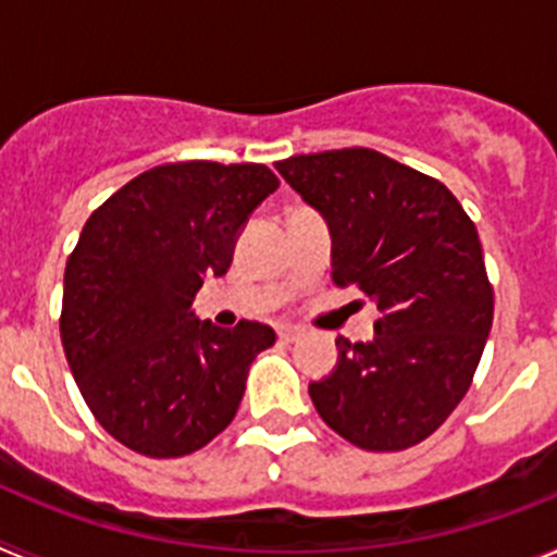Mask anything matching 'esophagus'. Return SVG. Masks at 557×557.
Returning a JSON list of instances; mask_svg holds the SVG:
<instances>
[{
    "mask_svg": "<svg viewBox=\"0 0 557 557\" xmlns=\"http://www.w3.org/2000/svg\"><path fill=\"white\" fill-rule=\"evenodd\" d=\"M304 334L301 326H293V323H284V326H278V337L282 339H298Z\"/></svg>",
    "mask_w": 557,
    "mask_h": 557,
    "instance_id": "34e87169",
    "label": "esophagus"
}]
</instances>
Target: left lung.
Instances as JSON below:
<instances>
[{"label":"left lung","mask_w":557,"mask_h":557,"mask_svg":"<svg viewBox=\"0 0 557 557\" xmlns=\"http://www.w3.org/2000/svg\"><path fill=\"white\" fill-rule=\"evenodd\" d=\"M329 225L332 278L376 307L373 337H337V366L309 385L314 410L368 451L421 444L451 416L494 321L474 223L441 181L368 147L275 164Z\"/></svg>","instance_id":"left-lung-1"}]
</instances>
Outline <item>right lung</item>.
<instances>
[{
    "instance_id": "right-lung-1",
    "label": "right lung",
    "mask_w": 557,
    "mask_h": 557,
    "mask_svg": "<svg viewBox=\"0 0 557 557\" xmlns=\"http://www.w3.org/2000/svg\"><path fill=\"white\" fill-rule=\"evenodd\" d=\"M278 178L264 164L141 172L86 220L63 275L61 339L88 410L127 449L184 457L234 421L264 323L220 329L191 301L228 273L239 231Z\"/></svg>"
}]
</instances>
